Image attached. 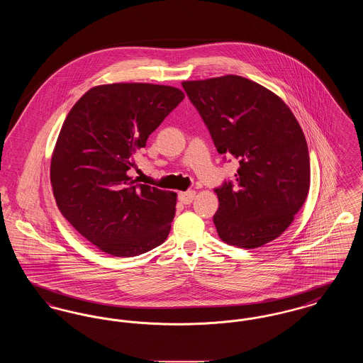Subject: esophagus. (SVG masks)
Segmentation results:
<instances>
[{
  "mask_svg": "<svg viewBox=\"0 0 363 363\" xmlns=\"http://www.w3.org/2000/svg\"><path fill=\"white\" fill-rule=\"evenodd\" d=\"M194 196H196V191L194 190H188V191H181L178 194V200L182 203V204H190L193 200H194Z\"/></svg>",
  "mask_w": 363,
  "mask_h": 363,
  "instance_id": "34e87169",
  "label": "esophagus"
}]
</instances>
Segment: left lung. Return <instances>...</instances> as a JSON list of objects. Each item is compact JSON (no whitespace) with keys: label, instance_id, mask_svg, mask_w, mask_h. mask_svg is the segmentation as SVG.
<instances>
[{"label":"left lung","instance_id":"8db88e82","mask_svg":"<svg viewBox=\"0 0 363 363\" xmlns=\"http://www.w3.org/2000/svg\"><path fill=\"white\" fill-rule=\"evenodd\" d=\"M182 86L218 152L240 162L234 182L215 189L219 237L245 249L274 241L291 225L311 186L308 144L291 110L274 92L241 76Z\"/></svg>","mask_w":363,"mask_h":363}]
</instances>
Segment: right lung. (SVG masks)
I'll return each instance as SVG.
<instances>
[{
  "label": "right lung",
  "mask_w": 363,
  "mask_h": 363,
  "mask_svg": "<svg viewBox=\"0 0 363 363\" xmlns=\"http://www.w3.org/2000/svg\"><path fill=\"white\" fill-rule=\"evenodd\" d=\"M185 98L145 83L94 86L64 122L52 157V193L65 219L98 249L133 257L166 241L177 194L136 184L133 155Z\"/></svg>",
  "instance_id": "right-lung-1"
}]
</instances>
